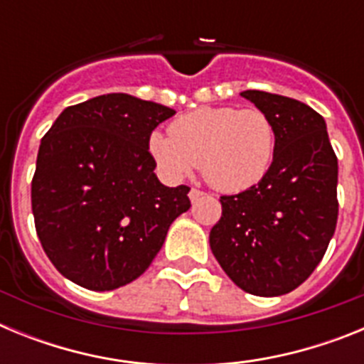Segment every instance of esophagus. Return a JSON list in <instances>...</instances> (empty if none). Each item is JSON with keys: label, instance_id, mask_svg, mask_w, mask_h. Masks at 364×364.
Masks as SVG:
<instances>
[{"label": "esophagus", "instance_id": "34e87169", "mask_svg": "<svg viewBox=\"0 0 364 364\" xmlns=\"http://www.w3.org/2000/svg\"><path fill=\"white\" fill-rule=\"evenodd\" d=\"M204 195H205L204 191H200V189H197V188H193L191 191H189V200L197 202L198 198H202V197H204Z\"/></svg>", "mask_w": 364, "mask_h": 364}]
</instances>
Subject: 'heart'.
<instances>
[{
	"instance_id": "obj_1",
	"label": "heart",
	"mask_w": 364,
	"mask_h": 364,
	"mask_svg": "<svg viewBox=\"0 0 364 364\" xmlns=\"http://www.w3.org/2000/svg\"><path fill=\"white\" fill-rule=\"evenodd\" d=\"M149 153L171 178H182L200 164L215 189L240 193L264 178L275 153V127L257 107H200L154 131Z\"/></svg>"
}]
</instances>
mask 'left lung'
Here are the masks:
<instances>
[{
  "mask_svg": "<svg viewBox=\"0 0 364 364\" xmlns=\"http://www.w3.org/2000/svg\"><path fill=\"white\" fill-rule=\"evenodd\" d=\"M275 127V153L259 184L220 197L210 246L240 290L260 297L290 294L326 253L337 224V156L326 122L299 100L240 92Z\"/></svg>",
  "mask_w": 364,
  "mask_h": 364,
  "instance_id": "8db88e82",
  "label": "left lung"
}]
</instances>
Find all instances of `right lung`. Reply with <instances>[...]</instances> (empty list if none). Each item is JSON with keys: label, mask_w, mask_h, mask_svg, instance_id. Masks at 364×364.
<instances>
[{"label": "right lung", "mask_w": 364, "mask_h": 364, "mask_svg": "<svg viewBox=\"0 0 364 364\" xmlns=\"http://www.w3.org/2000/svg\"><path fill=\"white\" fill-rule=\"evenodd\" d=\"M173 114L112 92L63 109L41 138L32 215L47 257L74 284L109 291L133 282L191 208L188 186H164L149 153L151 133Z\"/></svg>", "instance_id": "1"}]
</instances>
